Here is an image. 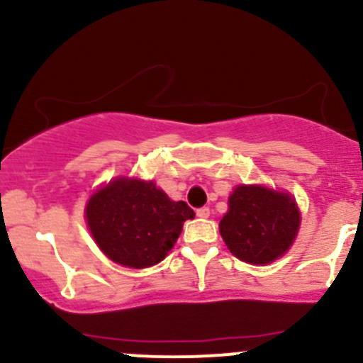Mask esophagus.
Listing matches in <instances>:
<instances>
[{"label":"esophagus","mask_w":363,"mask_h":363,"mask_svg":"<svg viewBox=\"0 0 363 363\" xmlns=\"http://www.w3.org/2000/svg\"><path fill=\"white\" fill-rule=\"evenodd\" d=\"M196 216H199V218H208V216H211V208L208 207L196 208Z\"/></svg>","instance_id":"obj_1"}]
</instances>
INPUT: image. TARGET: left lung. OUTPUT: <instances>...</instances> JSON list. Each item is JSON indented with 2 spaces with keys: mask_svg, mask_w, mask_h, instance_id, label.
<instances>
[{
  "mask_svg": "<svg viewBox=\"0 0 363 363\" xmlns=\"http://www.w3.org/2000/svg\"><path fill=\"white\" fill-rule=\"evenodd\" d=\"M228 205L230 211L219 223V232L239 259L265 265L291 246L300 214L290 195L262 186H239Z\"/></svg>",
  "mask_w": 363,
  "mask_h": 363,
  "instance_id": "8db88e82",
  "label": "left lung"
}]
</instances>
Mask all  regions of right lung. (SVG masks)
I'll use <instances>...</instances> for the list:
<instances>
[{
	"label": "right lung",
	"instance_id": "1",
	"mask_svg": "<svg viewBox=\"0 0 363 363\" xmlns=\"http://www.w3.org/2000/svg\"><path fill=\"white\" fill-rule=\"evenodd\" d=\"M87 225L100 250L124 267L160 263L174 247L186 219L195 212L172 202L152 182L117 179L94 193L86 207Z\"/></svg>",
	"mask_w": 363,
	"mask_h": 363
}]
</instances>
